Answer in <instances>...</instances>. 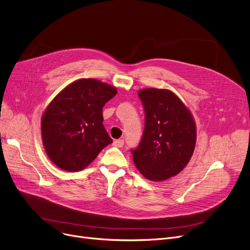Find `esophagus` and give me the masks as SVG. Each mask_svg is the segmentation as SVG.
Masks as SVG:
<instances>
[{
    "label": "esophagus",
    "mask_w": 250,
    "mask_h": 250,
    "mask_svg": "<svg viewBox=\"0 0 250 250\" xmlns=\"http://www.w3.org/2000/svg\"><path fill=\"white\" fill-rule=\"evenodd\" d=\"M124 144H125V142H124V140H122V139L115 140V141L113 142V145L116 146V147H118V148H122V147L124 146Z\"/></svg>",
    "instance_id": "1"
}]
</instances>
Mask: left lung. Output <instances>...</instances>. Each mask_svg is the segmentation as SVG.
<instances>
[{
    "mask_svg": "<svg viewBox=\"0 0 250 250\" xmlns=\"http://www.w3.org/2000/svg\"><path fill=\"white\" fill-rule=\"evenodd\" d=\"M146 113L144 135L133 159L141 174L160 182L182 171L192 157L196 125L192 113L168 89L146 88L138 92Z\"/></svg>",
    "mask_w": 250,
    "mask_h": 250,
    "instance_id": "8db88e82",
    "label": "left lung"
}]
</instances>
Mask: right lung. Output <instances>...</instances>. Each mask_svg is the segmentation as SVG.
Instances as JSON below:
<instances>
[{"label":"right lung","instance_id":"add662e5","mask_svg":"<svg viewBox=\"0 0 250 250\" xmlns=\"http://www.w3.org/2000/svg\"><path fill=\"white\" fill-rule=\"evenodd\" d=\"M116 93L114 86L96 79H79L49 102L42 116V139L52 163L64 171H81L112 143L102 108Z\"/></svg>","mask_w":250,"mask_h":250}]
</instances>
